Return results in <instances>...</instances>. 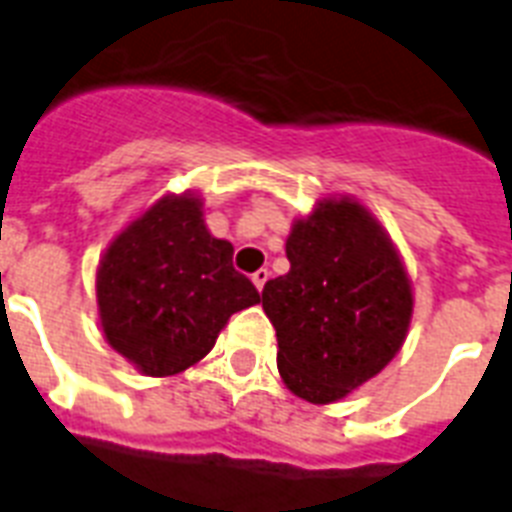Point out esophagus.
Wrapping results in <instances>:
<instances>
[{
  "label": "esophagus",
  "instance_id": "34e87169",
  "mask_svg": "<svg viewBox=\"0 0 512 512\" xmlns=\"http://www.w3.org/2000/svg\"><path fill=\"white\" fill-rule=\"evenodd\" d=\"M268 276H271V273H268V268H260V271L252 273V281H255V287L260 289V292H263V287H265V281H268Z\"/></svg>",
  "mask_w": 512,
  "mask_h": 512
}]
</instances>
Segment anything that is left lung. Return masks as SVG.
<instances>
[{
    "mask_svg": "<svg viewBox=\"0 0 512 512\" xmlns=\"http://www.w3.org/2000/svg\"><path fill=\"white\" fill-rule=\"evenodd\" d=\"M289 273L263 287L281 380L332 404L372 380L404 345L412 284L382 225L353 199H324L287 239Z\"/></svg>",
    "mask_w": 512,
    "mask_h": 512,
    "instance_id": "1",
    "label": "left lung"
}]
</instances>
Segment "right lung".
Here are the masks:
<instances>
[{
	"label": "right lung",
	"mask_w": 512,
	"mask_h": 512,
	"mask_svg": "<svg viewBox=\"0 0 512 512\" xmlns=\"http://www.w3.org/2000/svg\"><path fill=\"white\" fill-rule=\"evenodd\" d=\"M95 287L108 345L151 377L196 364L233 313L260 303L193 193L164 196L127 225L100 260Z\"/></svg>",
	"instance_id": "1"
}]
</instances>
